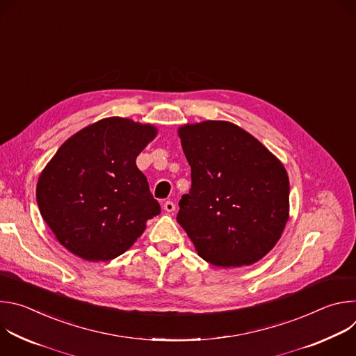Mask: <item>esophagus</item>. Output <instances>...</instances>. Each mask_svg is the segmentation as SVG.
<instances>
[{"instance_id": "obj_1", "label": "esophagus", "mask_w": 356, "mask_h": 356, "mask_svg": "<svg viewBox=\"0 0 356 356\" xmlns=\"http://www.w3.org/2000/svg\"><path fill=\"white\" fill-rule=\"evenodd\" d=\"M163 209L168 213H173L176 210V206H175L173 201H166V202H163Z\"/></svg>"}]
</instances>
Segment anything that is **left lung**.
Segmentation results:
<instances>
[{
    "label": "left lung",
    "mask_w": 356,
    "mask_h": 356,
    "mask_svg": "<svg viewBox=\"0 0 356 356\" xmlns=\"http://www.w3.org/2000/svg\"><path fill=\"white\" fill-rule=\"evenodd\" d=\"M191 188L177 222L198 257L218 268L249 266L280 239L289 220V176L255 136L228 121L177 129Z\"/></svg>",
    "instance_id": "left-lung-1"
}]
</instances>
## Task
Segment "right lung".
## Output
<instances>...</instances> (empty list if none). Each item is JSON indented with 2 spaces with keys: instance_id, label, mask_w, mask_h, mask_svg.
Returning <instances> with one entry per match:
<instances>
[{
  "instance_id": "obj_1",
  "label": "right lung",
  "mask_w": 356,
  "mask_h": 356,
  "mask_svg": "<svg viewBox=\"0 0 356 356\" xmlns=\"http://www.w3.org/2000/svg\"><path fill=\"white\" fill-rule=\"evenodd\" d=\"M156 135L150 124L104 118L72 135L44 166L36 184L39 211L73 255L115 259L161 214L135 162Z\"/></svg>"
}]
</instances>
